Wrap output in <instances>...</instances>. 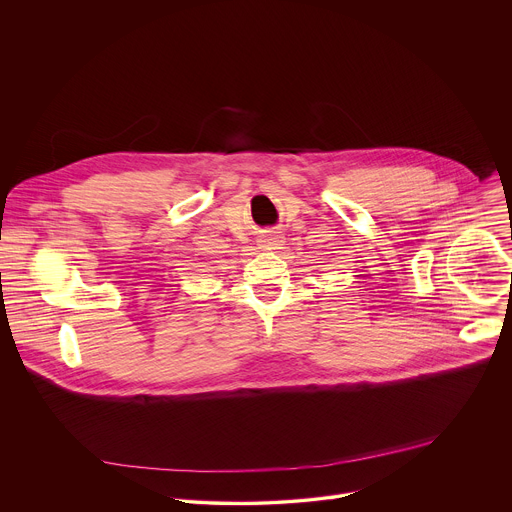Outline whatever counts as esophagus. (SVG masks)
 Wrapping results in <instances>:
<instances>
[{
    "instance_id": "34e87169",
    "label": "esophagus",
    "mask_w": 512,
    "mask_h": 512,
    "mask_svg": "<svg viewBox=\"0 0 512 512\" xmlns=\"http://www.w3.org/2000/svg\"><path fill=\"white\" fill-rule=\"evenodd\" d=\"M258 242H260V248H264V250H276V248L282 246L284 236L280 232H276V230H270V232L262 234Z\"/></svg>"
}]
</instances>
